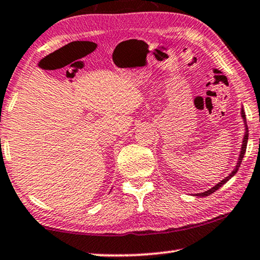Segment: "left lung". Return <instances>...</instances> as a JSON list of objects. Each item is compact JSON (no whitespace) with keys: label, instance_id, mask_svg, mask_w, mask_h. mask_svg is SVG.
<instances>
[{"label":"left lung","instance_id":"left-lung-1","mask_svg":"<svg viewBox=\"0 0 260 260\" xmlns=\"http://www.w3.org/2000/svg\"><path fill=\"white\" fill-rule=\"evenodd\" d=\"M242 117H243V120H244L245 134H244V138H243V144H242V148H241V153H240V158H238V160H237V165H236V167L234 168L233 172H232L231 174H229V175H228L227 177H224L222 181L219 182L218 184L213 186V188L210 189V190H207V191H205V192L197 193V196H199V197H206V196H210V194H212L213 192H215V191L218 190L219 188H221V186H222V185L224 184V183H226L227 181L231 180V178H232V177H233L234 175H235V174L237 173L238 168H240V166H241V164H242V160H243V156H244V154H245V151H246V144H248V137H249V129H248V124H246L245 113H244V109H243V108H242Z\"/></svg>","mask_w":260,"mask_h":260}]
</instances>
